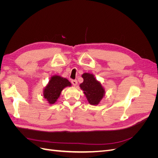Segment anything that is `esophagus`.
<instances>
[{
  "mask_svg": "<svg viewBox=\"0 0 158 158\" xmlns=\"http://www.w3.org/2000/svg\"><path fill=\"white\" fill-rule=\"evenodd\" d=\"M71 82H72V84H73V85H74V86H76V85H78L77 80H72Z\"/></svg>",
  "mask_w": 158,
  "mask_h": 158,
  "instance_id": "1",
  "label": "esophagus"
}]
</instances>
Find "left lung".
<instances>
[{
    "mask_svg": "<svg viewBox=\"0 0 158 158\" xmlns=\"http://www.w3.org/2000/svg\"><path fill=\"white\" fill-rule=\"evenodd\" d=\"M84 82L80 87L84 91L89 104L93 106L98 105L105 95V89L101 83L98 81L92 74L84 73L82 75Z\"/></svg>",
    "mask_w": 158,
    "mask_h": 158,
    "instance_id": "8db88e82",
    "label": "left lung"
}]
</instances>
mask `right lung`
I'll return each mask as SVG.
<instances>
[{
	"mask_svg": "<svg viewBox=\"0 0 158 158\" xmlns=\"http://www.w3.org/2000/svg\"><path fill=\"white\" fill-rule=\"evenodd\" d=\"M67 86H71V83L66 78L57 75L51 76L44 90V97L49 104H53L59 98L63 89Z\"/></svg>",
	"mask_w": 158,
	"mask_h": 158,
	"instance_id": "obj_1",
	"label": "right lung"
}]
</instances>
